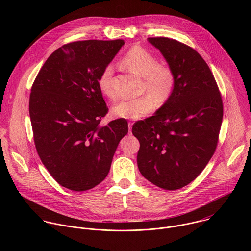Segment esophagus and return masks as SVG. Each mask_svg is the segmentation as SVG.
Instances as JSON below:
<instances>
[{"instance_id":"1","label":"esophagus","mask_w":251,"mask_h":251,"mask_svg":"<svg viewBox=\"0 0 251 251\" xmlns=\"http://www.w3.org/2000/svg\"><path fill=\"white\" fill-rule=\"evenodd\" d=\"M132 126H133V123L129 122V123H128V129H129V133H131V128H132Z\"/></svg>"}]
</instances>
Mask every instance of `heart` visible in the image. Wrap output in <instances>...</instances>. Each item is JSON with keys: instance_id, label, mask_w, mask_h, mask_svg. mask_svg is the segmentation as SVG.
Masks as SVG:
<instances>
[{"instance_id": "heart-1", "label": "heart", "mask_w": 251, "mask_h": 251, "mask_svg": "<svg viewBox=\"0 0 251 251\" xmlns=\"http://www.w3.org/2000/svg\"><path fill=\"white\" fill-rule=\"evenodd\" d=\"M121 65L144 78L142 97L117 103L112 114L123 119L137 120L154 109V100L158 105L165 104L173 96L177 77L173 68L167 64H159L158 59L142 46L131 47L121 59ZM114 70L108 65L98 78V87L100 93L110 100L116 99L112 85Z\"/></svg>"}]
</instances>
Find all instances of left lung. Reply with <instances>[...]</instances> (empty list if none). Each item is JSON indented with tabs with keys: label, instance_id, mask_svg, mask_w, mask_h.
Instances as JSON below:
<instances>
[{
	"label": "left lung",
	"instance_id": "1",
	"mask_svg": "<svg viewBox=\"0 0 251 251\" xmlns=\"http://www.w3.org/2000/svg\"><path fill=\"white\" fill-rule=\"evenodd\" d=\"M176 73L171 99L154 116L136 122L140 173L156 186L176 190L196 179L215 153L223 103L205 60L190 46L169 37H149Z\"/></svg>",
	"mask_w": 251,
	"mask_h": 251
}]
</instances>
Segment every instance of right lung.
I'll return each instance as SVG.
<instances>
[{
  "instance_id": "add662e5",
  "label": "right lung",
  "mask_w": 251,
  "mask_h": 251,
  "mask_svg": "<svg viewBox=\"0 0 251 251\" xmlns=\"http://www.w3.org/2000/svg\"><path fill=\"white\" fill-rule=\"evenodd\" d=\"M124 44L123 39L65 44L48 57L32 86L29 111L36 151L54 179L73 191L91 189L106 178L128 132L123 118L100 126L108 107L98 78Z\"/></svg>"
}]
</instances>
